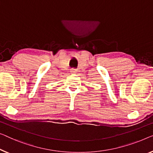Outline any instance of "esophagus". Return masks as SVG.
<instances>
[{
  "label": "esophagus",
  "mask_w": 153,
  "mask_h": 153,
  "mask_svg": "<svg viewBox=\"0 0 153 153\" xmlns=\"http://www.w3.org/2000/svg\"><path fill=\"white\" fill-rule=\"evenodd\" d=\"M77 73V71L75 70V69H71V74H76Z\"/></svg>",
  "instance_id": "1"
}]
</instances>
